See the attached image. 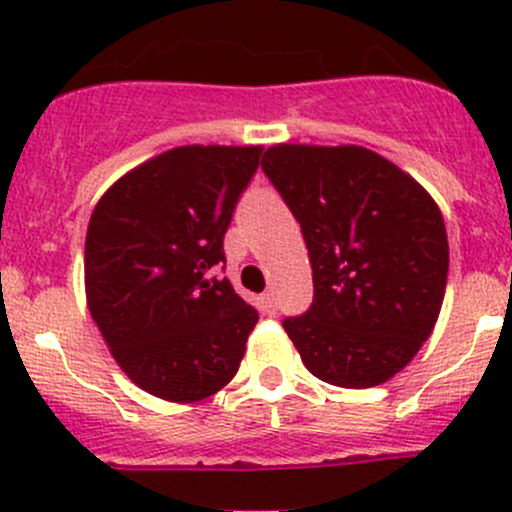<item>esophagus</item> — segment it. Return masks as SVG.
Returning <instances> with one entry per match:
<instances>
[{
    "label": "esophagus",
    "instance_id": "1",
    "mask_svg": "<svg viewBox=\"0 0 512 512\" xmlns=\"http://www.w3.org/2000/svg\"><path fill=\"white\" fill-rule=\"evenodd\" d=\"M262 302H265L267 312L275 314V309H277V294H275V289H267V292L262 294Z\"/></svg>",
    "mask_w": 512,
    "mask_h": 512
}]
</instances>
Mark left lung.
I'll return each instance as SVG.
<instances>
[{
    "label": "left lung",
    "mask_w": 512,
    "mask_h": 512,
    "mask_svg": "<svg viewBox=\"0 0 512 512\" xmlns=\"http://www.w3.org/2000/svg\"><path fill=\"white\" fill-rule=\"evenodd\" d=\"M262 170L302 227L314 299L282 322L317 379L389 381L431 337L448 280V237L431 195L361 146H272Z\"/></svg>",
    "instance_id": "1"
}]
</instances>
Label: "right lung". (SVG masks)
<instances>
[{
	"label": "right lung",
	"instance_id": "add662e5",
	"mask_svg": "<svg viewBox=\"0 0 512 512\" xmlns=\"http://www.w3.org/2000/svg\"><path fill=\"white\" fill-rule=\"evenodd\" d=\"M260 146H180L138 165L98 200L86 232V299L133 384L190 404L240 369L257 309L227 277L232 213Z\"/></svg>",
	"mask_w": 512,
	"mask_h": 512
}]
</instances>
